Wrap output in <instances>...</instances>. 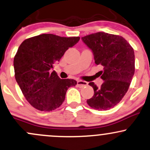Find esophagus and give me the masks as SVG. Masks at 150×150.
I'll return each instance as SVG.
<instances>
[{"label":"esophagus","mask_w":150,"mask_h":150,"mask_svg":"<svg viewBox=\"0 0 150 150\" xmlns=\"http://www.w3.org/2000/svg\"><path fill=\"white\" fill-rule=\"evenodd\" d=\"M77 85H78V87H79V88H83V87L88 85V83L85 81H83V80H78L77 82Z\"/></svg>","instance_id":"esophagus-1"}]
</instances>
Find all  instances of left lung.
I'll list each match as a JSON object with an SVG mask.
<instances>
[{"label": "left lung", "instance_id": "1", "mask_svg": "<svg viewBox=\"0 0 150 150\" xmlns=\"http://www.w3.org/2000/svg\"><path fill=\"white\" fill-rule=\"evenodd\" d=\"M82 40L93 52L95 62L101 65L100 71L104 80L100 88L94 83V95L87 100L90 107L98 110L114 108L125 95L134 73V52L122 36L98 32L84 36Z\"/></svg>", "mask_w": 150, "mask_h": 150}]
</instances>
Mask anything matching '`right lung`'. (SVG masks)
<instances>
[{
	"instance_id": "obj_1",
	"label": "right lung",
	"mask_w": 150,
	"mask_h": 150,
	"mask_svg": "<svg viewBox=\"0 0 150 150\" xmlns=\"http://www.w3.org/2000/svg\"><path fill=\"white\" fill-rule=\"evenodd\" d=\"M79 40L80 37L42 34L26 39L19 46L13 60L15 78L25 99L35 109H57L65 100L67 89L77 85L75 80L60 79L50 70Z\"/></svg>"
}]
</instances>
